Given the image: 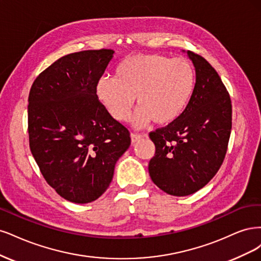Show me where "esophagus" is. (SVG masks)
<instances>
[{"label":"esophagus","instance_id":"1","mask_svg":"<svg viewBox=\"0 0 261 261\" xmlns=\"http://www.w3.org/2000/svg\"><path fill=\"white\" fill-rule=\"evenodd\" d=\"M146 134H142V133H131V142L132 144H134V143L139 142L141 139L145 138Z\"/></svg>","mask_w":261,"mask_h":261}]
</instances>
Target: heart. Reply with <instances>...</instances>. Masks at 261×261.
<instances>
[{
	"mask_svg": "<svg viewBox=\"0 0 261 261\" xmlns=\"http://www.w3.org/2000/svg\"><path fill=\"white\" fill-rule=\"evenodd\" d=\"M194 67L186 60L159 54H137L116 66L114 78L102 77L96 94L115 119L125 121L137 98L133 122L167 124L179 118L195 90Z\"/></svg>",
	"mask_w": 261,
	"mask_h": 261,
	"instance_id": "obj_1",
	"label": "heart"
}]
</instances>
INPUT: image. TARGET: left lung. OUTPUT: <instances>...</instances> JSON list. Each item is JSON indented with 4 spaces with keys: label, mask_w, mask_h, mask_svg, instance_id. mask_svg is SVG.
I'll return each instance as SVG.
<instances>
[{
    "label": "left lung",
    "mask_w": 261,
    "mask_h": 261,
    "mask_svg": "<svg viewBox=\"0 0 261 261\" xmlns=\"http://www.w3.org/2000/svg\"><path fill=\"white\" fill-rule=\"evenodd\" d=\"M195 90L179 118L149 132L155 155L150 179L173 196H187L212 180L224 161L232 129V104L219 74L203 56L188 51Z\"/></svg>",
    "instance_id": "left-lung-1"
}]
</instances>
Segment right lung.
Returning a JSON list of instances; mask_svg holds the SVG:
<instances>
[{"mask_svg":"<svg viewBox=\"0 0 261 261\" xmlns=\"http://www.w3.org/2000/svg\"><path fill=\"white\" fill-rule=\"evenodd\" d=\"M113 54L102 48L65 55L30 89V150L45 181L71 203L87 204L102 195L131 144L129 130L96 94Z\"/></svg>","mask_w":261,"mask_h":261,"instance_id":"add662e5","label":"right lung"}]
</instances>
